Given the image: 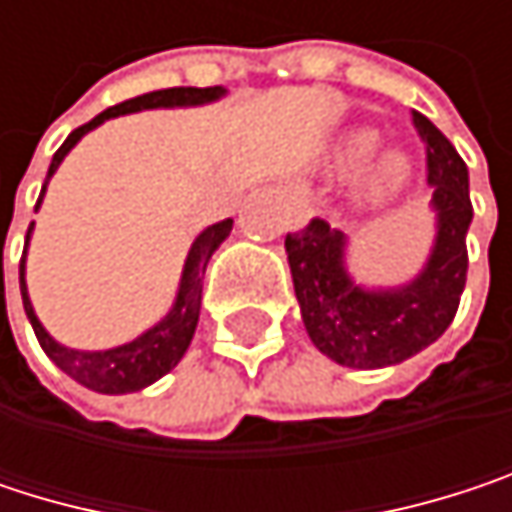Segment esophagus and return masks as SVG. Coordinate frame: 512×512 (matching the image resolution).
I'll return each instance as SVG.
<instances>
[{"instance_id":"1","label":"esophagus","mask_w":512,"mask_h":512,"mask_svg":"<svg viewBox=\"0 0 512 512\" xmlns=\"http://www.w3.org/2000/svg\"><path fill=\"white\" fill-rule=\"evenodd\" d=\"M287 201H290V210H293V219H296V222H308V219L314 216V207H311V198H308L305 189L290 186V189H287Z\"/></svg>"}]
</instances>
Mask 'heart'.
<instances>
[{
    "instance_id": "obj_1",
    "label": "heart",
    "mask_w": 512,
    "mask_h": 512,
    "mask_svg": "<svg viewBox=\"0 0 512 512\" xmlns=\"http://www.w3.org/2000/svg\"><path fill=\"white\" fill-rule=\"evenodd\" d=\"M373 145H376V136L373 133H367V130H361L356 136H350L347 139V145H344V159H361V156H367L373 151ZM403 177H406V165L397 159V156H385L376 168H373V174H370V183H367V189H370V195L373 198H382V195H388V192H394L400 183H403Z\"/></svg>"
}]
</instances>
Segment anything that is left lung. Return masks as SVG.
Listing matches in <instances>:
<instances>
[{"mask_svg": "<svg viewBox=\"0 0 512 512\" xmlns=\"http://www.w3.org/2000/svg\"><path fill=\"white\" fill-rule=\"evenodd\" d=\"M412 124L427 151V183L439 216L436 249L412 284L361 290L344 269L347 237L320 216L284 240L302 323L314 347L344 367L373 370L412 358L445 335L460 308L471 225L468 168L430 118L412 112Z\"/></svg>", "mask_w": 512, "mask_h": 512, "instance_id": "obj_1", "label": "left lung"}]
</instances>
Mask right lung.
<instances>
[{
	"label": "right lung",
	"instance_id": "1",
	"mask_svg": "<svg viewBox=\"0 0 512 512\" xmlns=\"http://www.w3.org/2000/svg\"><path fill=\"white\" fill-rule=\"evenodd\" d=\"M222 94L219 85L213 88H162V91H151V94H142V97H133V100H124L118 106H109L106 112H100L97 118H91L88 124L76 127L64 145L55 151L50 162V171H47V180L55 174L58 162L64 159V154L88 133L94 130L97 124H103L106 118H115V115H127V112H139V109H156V106H189V103H207V100H216ZM44 195V189H41ZM41 204V198H38ZM38 210V207H35ZM231 219L219 222V225H210L189 249L186 257V266H183V278H180V293L174 299V308L168 311V317L162 323H156L154 329H148L142 338H136L133 344H124V347H115V350H106V353H79V350H67L61 344H55L50 335L44 332L41 320L35 317L32 311V302H29V293H26V281H23V260H20V293H23V308H26V317L38 335V344L44 347V353L67 373L73 376L76 382H82L85 388H94L100 394H127V391H139L145 385L156 382L159 376H165L180 358L186 353L192 335H195V326H198V314H201V287H204V269L210 263L213 252L219 249V243L231 234ZM29 234H32V225H29ZM26 234V240H29ZM26 257V249H23Z\"/></svg>",
	"mask_w": 512,
	"mask_h": 512
}]
</instances>
